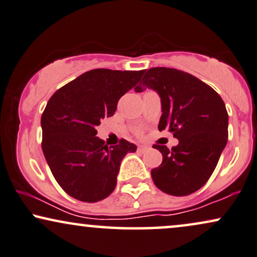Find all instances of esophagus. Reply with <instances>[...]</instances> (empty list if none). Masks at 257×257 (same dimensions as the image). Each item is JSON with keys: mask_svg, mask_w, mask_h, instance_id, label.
Returning a JSON list of instances; mask_svg holds the SVG:
<instances>
[{"mask_svg": "<svg viewBox=\"0 0 257 257\" xmlns=\"http://www.w3.org/2000/svg\"><path fill=\"white\" fill-rule=\"evenodd\" d=\"M139 149L141 152H145V151H147V149H149V147L148 146H139Z\"/></svg>", "mask_w": 257, "mask_h": 257, "instance_id": "1", "label": "esophagus"}]
</instances>
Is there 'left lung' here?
<instances>
[{
  "mask_svg": "<svg viewBox=\"0 0 257 257\" xmlns=\"http://www.w3.org/2000/svg\"><path fill=\"white\" fill-rule=\"evenodd\" d=\"M147 87L161 98L159 131L167 129L179 140L172 149L153 146L162 153V162L152 170V179L162 192L188 196L210 179L228 142L225 104L210 85L177 69H149L135 91Z\"/></svg>",
  "mask_w": 257,
  "mask_h": 257,
  "instance_id": "8db88e82",
  "label": "left lung"
}]
</instances>
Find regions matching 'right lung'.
Here are the masks:
<instances>
[{
  "mask_svg": "<svg viewBox=\"0 0 257 257\" xmlns=\"http://www.w3.org/2000/svg\"><path fill=\"white\" fill-rule=\"evenodd\" d=\"M145 71H87L53 93L41 116V147L54 179L74 199L96 203L115 190L122 159L136 146L124 139L110 146L96 136L100 119L112 116L121 97Z\"/></svg>",
  "mask_w": 257,
  "mask_h": 257,
  "instance_id": "obj_1",
  "label": "right lung"
}]
</instances>
